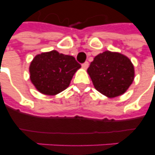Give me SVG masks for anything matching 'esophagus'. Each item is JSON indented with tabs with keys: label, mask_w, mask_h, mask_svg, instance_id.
Segmentation results:
<instances>
[{
	"label": "esophagus",
	"mask_w": 155,
	"mask_h": 155,
	"mask_svg": "<svg viewBox=\"0 0 155 155\" xmlns=\"http://www.w3.org/2000/svg\"><path fill=\"white\" fill-rule=\"evenodd\" d=\"M88 66H89V63H88V62H85L84 63H83L82 64V68L84 69V70H86L87 68H88Z\"/></svg>",
	"instance_id": "34e87169"
}]
</instances>
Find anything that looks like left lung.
<instances>
[{"label": "left lung", "mask_w": 155, "mask_h": 155, "mask_svg": "<svg viewBox=\"0 0 155 155\" xmlns=\"http://www.w3.org/2000/svg\"><path fill=\"white\" fill-rule=\"evenodd\" d=\"M87 71L95 88L108 98L124 94L134 80V67L130 58L109 51L96 56Z\"/></svg>", "instance_id": "obj_1"}]
</instances>
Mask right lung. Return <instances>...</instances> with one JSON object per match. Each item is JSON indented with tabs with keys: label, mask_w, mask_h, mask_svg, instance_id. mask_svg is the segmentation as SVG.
Segmentation results:
<instances>
[{
	"label": "right lung",
	"mask_w": 155,
	"mask_h": 155,
	"mask_svg": "<svg viewBox=\"0 0 155 155\" xmlns=\"http://www.w3.org/2000/svg\"><path fill=\"white\" fill-rule=\"evenodd\" d=\"M81 65L71 55L57 51L42 52L33 58L30 78L35 88L47 96H55L70 85L73 75Z\"/></svg>",
	"instance_id": "add662e5"
}]
</instances>
